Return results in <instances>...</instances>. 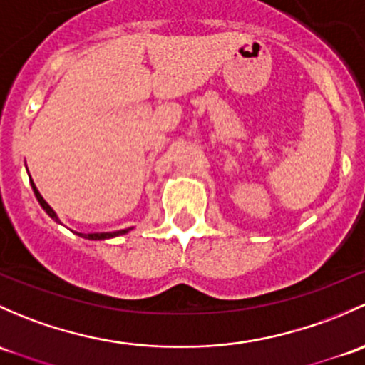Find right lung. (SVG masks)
<instances>
[{
    "label": "right lung",
    "instance_id": "add662e5",
    "mask_svg": "<svg viewBox=\"0 0 365 365\" xmlns=\"http://www.w3.org/2000/svg\"><path fill=\"white\" fill-rule=\"evenodd\" d=\"M29 182H31V187H33V192H34V195H36V199H38V202H40L41 208H43L45 212H47V215H48V217L52 218V220L59 222V224H61V220H59V217H57V213L53 212V210L51 208V205H48V202L45 201L43 197H41V194L38 192V189H36V185H34L33 180H29ZM131 229H133V227H129V229H122V231H113V232H91V234L76 232V234H78V236H82V237H86V240H110V237L122 236V234H128L129 231H131Z\"/></svg>",
    "mask_w": 365,
    "mask_h": 365
}]
</instances>
